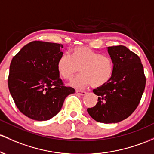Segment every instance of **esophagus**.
<instances>
[{
    "label": "esophagus",
    "instance_id": "34e87169",
    "mask_svg": "<svg viewBox=\"0 0 154 154\" xmlns=\"http://www.w3.org/2000/svg\"><path fill=\"white\" fill-rule=\"evenodd\" d=\"M76 93H77L78 95H80V96H84L86 94V92L85 91H80V90H77L76 91Z\"/></svg>",
    "mask_w": 154,
    "mask_h": 154
}]
</instances>
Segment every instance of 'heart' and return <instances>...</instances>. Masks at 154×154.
Here are the masks:
<instances>
[{
  "label": "heart",
  "instance_id": "1",
  "mask_svg": "<svg viewBox=\"0 0 154 154\" xmlns=\"http://www.w3.org/2000/svg\"><path fill=\"white\" fill-rule=\"evenodd\" d=\"M57 69L64 80H72L80 69L82 74L70 82L76 88H83L91 84L99 88L112 78L114 63L109 56L102 55L90 47L80 46L72 49L71 58L66 55L59 58Z\"/></svg>",
  "mask_w": 154,
  "mask_h": 154
}]
</instances>
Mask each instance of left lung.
I'll list each match as a JSON object with an SVG mask.
<instances>
[{
	"instance_id": "left-lung-1",
	"label": "left lung",
	"mask_w": 154,
	"mask_h": 154,
	"mask_svg": "<svg viewBox=\"0 0 154 154\" xmlns=\"http://www.w3.org/2000/svg\"><path fill=\"white\" fill-rule=\"evenodd\" d=\"M114 63V73L106 85L94 89L97 104L88 108L91 118L104 124L127 118L137 107L146 87L143 64L137 54L123 45L108 47Z\"/></svg>"
}]
</instances>
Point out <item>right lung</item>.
<instances>
[{
  "mask_svg": "<svg viewBox=\"0 0 154 154\" xmlns=\"http://www.w3.org/2000/svg\"><path fill=\"white\" fill-rule=\"evenodd\" d=\"M61 44L34 41L11 60L8 85L17 107L27 117L47 121L60 112L66 97L75 90L64 85L57 63Z\"/></svg>",
  "mask_w": 154,
  "mask_h": 154,
  "instance_id": "right-lung-1",
  "label": "right lung"
}]
</instances>
